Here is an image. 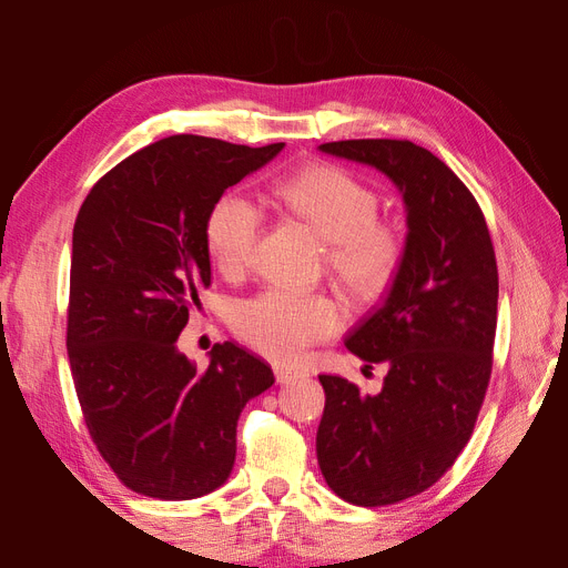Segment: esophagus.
Instances as JSON below:
<instances>
[{
	"mask_svg": "<svg viewBox=\"0 0 568 568\" xmlns=\"http://www.w3.org/2000/svg\"><path fill=\"white\" fill-rule=\"evenodd\" d=\"M274 376H277V382L280 384H288V382H294V379H301V376H305L303 372H298V369H291V367H274Z\"/></svg>",
	"mask_w": 568,
	"mask_h": 568,
	"instance_id": "34e87169",
	"label": "esophagus"
}]
</instances>
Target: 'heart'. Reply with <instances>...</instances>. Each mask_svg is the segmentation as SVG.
<instances>
[{
    "mask_svg": "<svg viewBox=\"0 0 568 568\" xmlns=\"http://www.w3.org/2000/svg\"><path fill=\"white\" fill-rule=\"evenodd\" d=\"M291 217L326 242V267L353 301L384 296L398 277L407 242L379 217L382 199L369 184L336 165H311L277 184ZM263 213L244 196H220L205 217V246L215 267L239 277L253 261ZM232 326L246 346L277 363H298L315 343L341 329L338 305L324 294L267 288L234 305Z\"/></svg>",
    "mask_w": 568,
    "mask_h": 568,
    "instance_id": "obj_1",
    "label": "heart"
}]
</instances>
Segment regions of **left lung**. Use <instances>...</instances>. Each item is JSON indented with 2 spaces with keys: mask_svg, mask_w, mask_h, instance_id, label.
Segmentation results:
<instances>
[{
  "mask_svg": "<svg viewBox=\"0 0 568 568\" xmlns=\"http://www.w3.org/2000/svg\"><path fill=\"white\" fill-rule=\"evenodd\" d=\"M374 165L403 192L407 251L386 298L346 336L384 388L320 374L317 462L338 497L386 507L432 488L469 443L484 405L497 326V261L478 201L432 151L409 140L320 146Z\"/></svg>",
  "mask_w": 568,
  "mask_h": 568,
  "instance_id": "8db88e82",
  "label": "left lung"
}]
</instances>
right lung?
Masks as SVG:
<instances>
[{
	"mask_svg": "<svg viewBox=\"0 0 568 568\" xmlns=\"http://www.w3.org/2000/svg\"><path fill=\"white\" fill-rule=\"evenodd\" d=\"M173 134L97 180L73 227L65 346L84 426L130 490L192 500L227 480L244 405L274 384L232 341L199 369L178 336L211 286L205 217L282 151Z\"/></svg>",
	"mask_w": 568,
	"mask_h": 568,
	"instance_id": "add662e5",
	"label": "right lung"
}]
</instances>
